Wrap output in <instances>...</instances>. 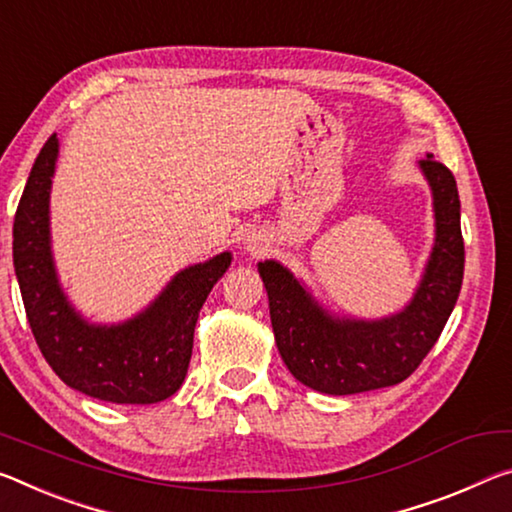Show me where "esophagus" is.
<instances>
[{
    "label": "esophagus",
    "instance_id": "esophagus-1",
    "mask_svg": "<svg viewBox=\"0 0 512 512\" xmlns=\"http://www.w3.org/2000/svg\"><path fill=\"white\" fill-rule=\"evenodd\" d=\"M257 248H262V239H259V237L246 239V250H250V253H255Z\"/></svg>",
    "mask_w": 512,
    "mask_h": 512
}]
</instances>
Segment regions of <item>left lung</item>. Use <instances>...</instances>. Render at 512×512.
Here are the masks:
<instances>
[{
  "label": "left lung",
  "mask_w": 512,
  "mask_h": 512,
  "mask_svg": "<svg viewBox=\"0 0 512 512\" xmlns=\"http://www.w3.org/2000/svg\"><path fill=\"white\" fill-rule=\"evenodd\" d=\"M419 170L431 186L435 241L403 310L380 319L337 314L287 266L275 259L257 264L280 358L305 387L346 396L399 385L419 367L449 321L465 271L458 186L431 152L419 161Z\"/></svg>",
  "instance_id": "1"
}]
</instances>
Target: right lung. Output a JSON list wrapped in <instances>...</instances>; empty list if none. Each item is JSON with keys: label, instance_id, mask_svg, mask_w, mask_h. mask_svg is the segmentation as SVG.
Returning a JSON list of instances; mask_svg holds the SVG:
<instances>
[{"label": "right lung", "instance_id": "obj_1", "mask_svg": "<svg viewBox=\"0 0 512 512\" xmlns=\"http://www.w3.org/2000/svg\"><path fill=\"white\" fill-rule=\"evenodd\" d=\"M56 159L54 134L36 157L13 223V266L40 353L63 383L93 399L118 405L164 401L184 383L200 307L232 253L177 271L148 307L125 321H88L70 303L54 264L50 193Z\"/></svg>", "mask_w": 512, "mask_h": 512}]
</instances>
